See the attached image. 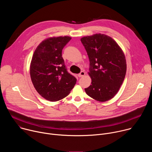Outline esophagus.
<instances>
[{
  "instance_id": "esophagus-1",
  "label": "esophagus",
  "mask_w": 152,
  "mask_h": 152,
  "mask_svg": "<svg viewBox=\"0 0 152 152\" xmlns=\"http://www.w3.org/2000/svg\"><path fill=\"white\" fill-rule=\"evenodd\" d=\"M85 73L84 72H81L79 74H78V77H82V76H85Z\"/></svg>"
}]
</instances>
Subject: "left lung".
I'll return each instance as SVG.
<instances>
[{"label": "left lung", "mask_w": 152, "mask_h": 152, "mask_svg": "<svg viewBox=\"0 0 152 152\" xmlns=\"http://www.w3.org/2000/svg\"><path fill=\"white\" fill-rule=\"evenodd\" d=\"M90 59L91 84L85 91L93 99L104 102L118 93L126 73V61L121 48L110 36L96 34L80 38Z\"/></svg>", "instance_id": "left-lung-1"}]
</instances>
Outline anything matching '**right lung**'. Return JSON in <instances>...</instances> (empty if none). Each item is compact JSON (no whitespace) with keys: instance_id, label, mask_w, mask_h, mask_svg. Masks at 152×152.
Instances as JSON below:
<instances>
[{"instance_id":"add662e5","label":"right lung","mask_w":152,"mask_h":152,"mask_svg":"<svg viewBox=\"0 0 152 152\" xmlns=\"http://www.w3.org/2000/svg\"><path fill=\"white\" fill-rule=\"evenodd\" d=\"M71 39L60 36L43 40L32 58L30 75L34 88L50 102L67 97L76 83V79L67 72L62 56L63 48Z\"/></svg>"}]
</instances>
